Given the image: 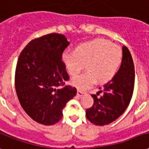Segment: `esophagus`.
<instances>
[{"mask_svg":"<svg viewBox=\"0 0 149 149\" xmlns=\"http://www.w3.org/2000/svg\"><path fill=\"white\" fill-rule=\"evenodd\" d=\"M84 94V92H83L82 91H80V90H78L77 94V96L80 97V96H82Z\"/></svg>","mask_w":149,"mask_h":149,"instance_id":"1","label":"esophagus"}]
</instances>
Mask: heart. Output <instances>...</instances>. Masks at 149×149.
Segmentation results:
<instances>
[{
	"instance_id": "heart-1",
	"label": "heart",
	"mask_w": 149,
	"mask_h": 149,
	"mask_svg": "<svg viewBox=\"0 0 149 149\" xmlns=\"http://www.w3.org/2000/svg\"><path fill=\"white\" fill-rule=\"evenodd\" d=\"M61 61L69 74L76 76L86 63L87 71L71 80L72 85L86 90L96 83L108 82L116 76L122 62L121 48L104 38H95L83 42L75 51H65Z\"/></svg>"
}]
</instances>
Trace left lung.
<instances>
[{
  "mask_svg": "<svg viewBox=\"0 0 149 149\" xmlns=\"http://www.w3.org/2000/svg\"><path fill=\"white\" fill-rule=\"evenodd\" d=\"M134 80L133 58L127 47H122V62L119 70L111 81L103 85L101 91L91 95L94 102L86 111L87 118L94 125H104L119 118L130 102ZM100 93L102 95L98 97Z\"/></svg>",
  "mask_w": 149,
  "mask_h": 149,
  "instance_id": "left-lung-1",
  "label": "left lung"
}]
</instances>
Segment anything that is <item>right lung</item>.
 <instances>
[{"label":"right lung","instance_id":"1","mask_svg":"<svg viewBox=\"0 0 149 149\" xmlns=\"http://www.w3.org/2000/svg\"><path fill=\"white\" fill-rule=\"evenodd\" d=\"M69 45L65 35L49 34L31 41L19 57L15 75L19 101L42 125L59 122L67 102L77 95L76 88L64 86L69 77L61 54Z\"/></svg>","mask_w":149,"mask_h":149}]
</instances>
